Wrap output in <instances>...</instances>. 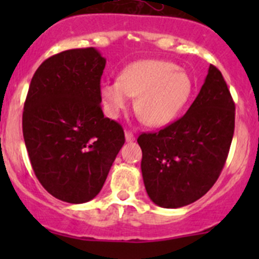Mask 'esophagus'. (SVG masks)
Masks as SVG:
<instances>
[{"mask_svg": "<svg viewBox=\"0 0 259 259\" xmlns=\"http://www.w3.org/2000/svg\"><path fill=\"white\" fill-rule=\"evenodd\" d=\"M125 140H126L127 143H132V142H134V140H135V137H134V134H133L132 132H125Z\"/></svg>", "mask_w": 259, "mask_h": 259, "instance_id": "34e87169", "label": "esophagus"}]
</instances>
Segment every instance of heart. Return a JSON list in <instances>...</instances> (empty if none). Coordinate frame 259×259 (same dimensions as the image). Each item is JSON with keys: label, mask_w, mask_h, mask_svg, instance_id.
I'll return each mask as SVG.
<instances>
[{"label": "heart", "mask_w": 259, "mask_h": 259, "mask_svg": "<svg viewBox=\"0 0 259 259\" xmlns=\"http://www.w3.org/2000/svg\"><path fill=\"white\" fill-rule=\"evenodd\" d=\"M193 80L185 70L165 60H140L127 65L119 80L100 88L106 114L119 117L135 100V113L151 127L170 124L182 113L193 94Z\"/></svg>", "instance_id": "1"}]
</instances>
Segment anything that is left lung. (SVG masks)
<instances>
[{
  "instance_id": "8db88e82",
  "label": "left lung",
  "mask_w": 259,
  "mask_h": 259,
  "mask_svg": "<svg viewBox=\"0 0 259 259\" xmlns=\"http://www.w3.org/2000/svg\"><path fill=\"white\" fill-rule=\"evenodd\" d=\"M234 111L226 81L210 65L184 116L138 138L143 180L153 203L163 208L184 207L213 187L233 139Z\"/></svg>"
}]
</instances>
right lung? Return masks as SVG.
<instances>
[{
	"label": "right lung",
	"instance_id": "1",
	"mask_svg": "<svg viewBox=\"0 0 259 259\" xmlns=\"http://www.w3.org/2000/svg\"><path fill=\"white\" fill-rule=\"evenodd\" d=\"M106 60L95 48L49 57L31 80L22 132L38 182L62 202L81 204L103 188L124 130L101 110Z\"/></svg>",
	"mask_w": 259,
	"mask_h": 259
}]
</instances>
